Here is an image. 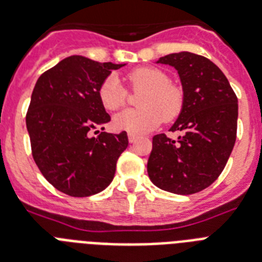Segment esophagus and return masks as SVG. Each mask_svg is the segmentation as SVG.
<instances>
[{
    "label": "esophagus",
    "mask_w": 262,
    "mask_h": 262,
    "mask_svg": "<svg viewBox=\"0 0 262 262\" xmlns=\"http://www.w3.org/2000/svg\"><path fill=\"white\" fill-rule=\"evenodd\" d=\"M139 136L135 135V134H128V140H129V143H134L136 139H138Z\"/></svg>",
    "instance_id": "1"
}]
</instances>
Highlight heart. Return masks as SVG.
<instances>
[{"label":"heart","mask_w":262,"mask_h":262,"mask_svg":"<svg viewBox=\"0 0 262 262\" xmlns=\"http://www.w3.org/2000/svg\"><path fill=\"white\" fill-rule=\"evenodd\" d=\"M134 91H143L139 96V110H126L112 119V126L118 131L129 134H144L157 128L165 119L172 122L185 107V91L181 85L170 83L168 75L154 67H140L133 69L126 76ZM97 95L103 107L115 111L126 104L127 90L120 80L111 75L99 85Z\"/></svg>","instance_id":"heart-1"}]
</instances>
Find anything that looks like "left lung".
Here are the masks:
<instances>
[{"mask_svg":"<svg viewBox=\"0 0 262 262\" xmlns=\"http://www.w3.org/2000/svg\"><path fill=\"white\" fill-rule=\"evenodd\" d=\"M157 62L178 71L185 107L170 131H182L178 140L165 134L152 138L147 172L157 187L181 195L209 187L226 166L237 138L238 100L228 79L204 56L179 52Z\"/></svg>","mask_w":262,"mask_h":262,"instance_id":"left-lung-1","label":"left lung"}]
</instances>
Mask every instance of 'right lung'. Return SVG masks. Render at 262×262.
<instances>
[{
  "mask_svg": "<svg viewBox=\"0 0 262 262\" xmlns=\"http://www.w3.org/2000/svg\"><path fill=\"white\" fill-rule=\"evenodd\" d=\"M124 64L69 56L38 77L27 112L32 155L53 187L71 196L100 193L128 146L127 133L101 131L111 120L97 90ZM95 131L97 137H91Z\"/></svg>",
  "mask_w": 262,
  "mask_h": 262,
  "instance_id": "add662e5",
  "label": "right lung"
}]
</instances>
